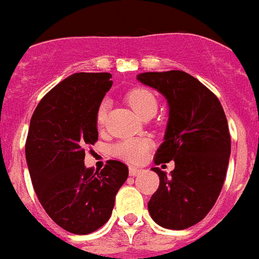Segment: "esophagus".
<instances>
[{"label":"esophagus","mask_w":259,"mask_h":259,"mask_svg":"<svg viewBox=\"0 0 259 259\" xmlns=\"http://www.w3.org/2000/svg\"><path fill=\"white\" fill-rule=\"evenodd\" d=\"M141 168H137V167H130V176H137L139 174H141Z\"/></svg>","instance_id":"esophagus-1"}]
</instances>
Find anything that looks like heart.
<instances>
[{"label": "heart", "mask_w": 259, "mask_h": 259, "mask_svg": "<svg viewBox=\"0 0 259 259\" xmlns=\"http://www.w3.org/2000/svg\"><path fill=\"white\" fill-rule=\"evenodd\" d=\"M125 101L131 106L136 115L140 118L154 115L158 109V102L155 96L145 88H134L125 95ZM107 116V102H101L96 114V122L98 127H104ZM150 141L144 137L136 139H124L118 141L111 146V154L118 159L130 162V163H139L145 158L149 152Z\"/></svg>", "instance_id": "1"}]
</instances>
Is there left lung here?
I'll return each mask as SVG.
<instances>
[{"mask_svg":"<svg viewBox=\"0 0 259 259\" xmlns=\"http://www.w3.org/2000/svg\"><path fill=\"white\" fill-rule=\"evenodd\" d=\"M141 83L167 98L170 113L164 141L154 155L155 164L175 162L148 202L153 221L168 230H185L202 221L223 187L231 154V136L218 97L184 71L144 72Z\"/></svg>","mask_w":259,"mask_h":259,"instance_id":"left-lung-1","label":"left lung"}]
</instances>
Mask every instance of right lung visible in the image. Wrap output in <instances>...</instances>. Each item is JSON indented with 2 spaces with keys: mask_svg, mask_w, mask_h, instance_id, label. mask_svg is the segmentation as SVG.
Instances as JSON below:
<instances>
[{
  "mask_svg": "<svg viewBox=\"0 0 259 259\" xmlns=\"http://www.w3.org/2000/svg\"><path fill=\"white\" fill-rule=\"evenodd\" d=\"M107 72H77L41 98L29 123L26 159L41 206L59 227L76 235L109 221L115 196L128 178L123 162L101 171L85 168V146L98 140L96 114L111 88Z\"/></svg>",
  "mask_w": 259,
  "mask_h": 259,
  "instance_id": "add662e5",
  "label": "right lung"
}]
</instances>
